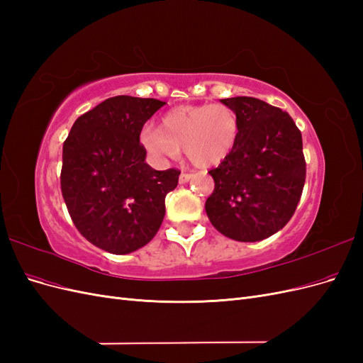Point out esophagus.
Returning a JSON list of instances; mask_svg holds the SVG:
<instances>
[{
	"mask_svg": "<svg viewBox=\"0 0 363 363\" xmlns=\"http://www.w3.org/2000/svg\"><path fill=\"white\" fill-rule=\"evenodd\" d=\"M192 177H194V174H191V172H182L179 182H180L182 184H184V183H188Z\"/></svg>",
	"mask_w": 363,
	"mask_h": 363,
	"instance_id": "esophagus-1",
	"label": "esophagus"
}]
</instances>
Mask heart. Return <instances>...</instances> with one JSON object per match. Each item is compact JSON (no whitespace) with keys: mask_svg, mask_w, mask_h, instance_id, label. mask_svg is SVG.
<instances>
[{"mask_svg":"<svg viewBox=\"0 0 363 363\" xmlns=\"http://www.w3.org/2000/svg\"><path fill=\"white\" fill-rule=\"evenodd\" d=\"M239 135V119L232 108L221 104L177 106L162 116L160 128L145 125L140 130V145L156 160H174L182 148L200 168L225 160Z\"/></svg>","mask_w":363,"mask_h":363,"instance_id":"obj_1","label":"heart"}]
</instances>
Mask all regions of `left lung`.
<instances>
[{
    "mask_svg": "<svg viewBox=\"0 0 363 363\" xmlns=\"http://www.w3.org/2000/svg\"><path fill=\"white\" fill-rule=\"evenodd\" d=\"M239 119L230 156L211 169L206 201L212 225L239 242H256L289 223L306 180L301 131L289 113L251 96L221 100Z\"/></svg>",
    "mask_w": 363,
    "mask_h": 363,
    "instance_id": "obj_1",
    "label": "left lung"
}]
</instances>
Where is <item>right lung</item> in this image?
<instances>
[{
  "label": "right lung",
  "mask_w": 363,
  "mask_h": 363,
  "mask_svg": "<svg viewBox=\"0 0 363 363\" xmlns=\"http://www.w3.org/2000/svg\"><path fill=\"white\" fill-rule=\"evenodd\" d=\"M167 104L118 95L77 118L63 142L60 186L77 230L95 247L128 255L156 236L164 196L177 188L179 169L145 163L139 135Z\"/></svg>",
  "instance_id": "obj_1"
}]
</instances>
